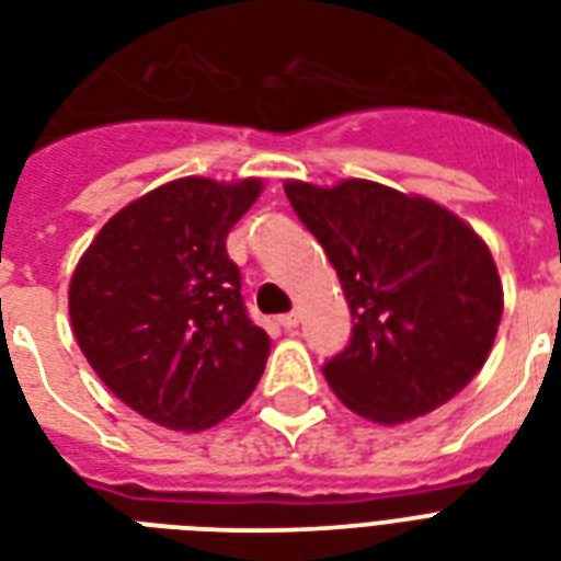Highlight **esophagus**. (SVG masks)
Instances as JSON below:
<instances>
[{"instance_id":"1","label":"esophagus","mask_w":561,"mask_h":561,"mask_svg":"<svg viewBox=\"0 0 561 561\" xmlns=\"http://www.w3.org/2000/svg\"><path fill=\"white\" fill-rule=\"evenodd\" d=\"M280 328H286V330H293V328H298V321H301V316H298V312H286V316H280Z\"/></svg>"}]
</instances>
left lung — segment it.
Segmentation results:
<instances>
[{
  "label": "left lung",
  "instance_id": "8db88e82",
  "mask_svg": "<svg viewBox=\"0 0 561 561\" xmlns=\"http://www.w3.org/2000/svg\"><path fill=\"white\" fill-rule=\"evenodd\" d=\"M286 198L340 275L354 328L324 380L377 424L427 415L483 368L503 316L492 251L442 204L351 178L286 181Z\"/></svg>",
  "mask_w": 561,
  "mask_h": 561
}]
</instances>
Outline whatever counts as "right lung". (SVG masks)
Returning <instances> with one entry per match:
<instances>
[{
  "label": "right lung",
  "instance_id": "1",
  "mask_svg": "<svg viewBox=\"0 0 561 561\" xmlns=\"http://www.w3.org/2000/svg\"><path fill=\"white\" fill-rule=\"evenodd\" d=\"M263 181L178 178L116 213L78 260L69 319L87 363L142 419L207 430L254 392L266 330L225 240Z\"/></svg>",
  "mask_w": 561,
  "mask_h": 561
}]
</instances>
